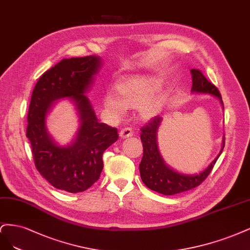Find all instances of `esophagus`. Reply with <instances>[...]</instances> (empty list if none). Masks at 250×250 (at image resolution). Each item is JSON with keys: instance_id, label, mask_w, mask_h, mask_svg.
<instances>
[{"instance_id": "esophagus-1", "label": "esophagus", "mask_w": 250, "mask_h": 250, "mask_svg": "<svg viewBox=\"0 0 250 250\" xmlns=\"http://www.w3.org/2000/svg\"><path fill=\"white\" fill-rule=\"evenodd\" d=\"M133 136V131L131 127H124L123 130H120L119 132V137L122 139H125L128 138V137H132Z\"/></svg>"}]
</instances>
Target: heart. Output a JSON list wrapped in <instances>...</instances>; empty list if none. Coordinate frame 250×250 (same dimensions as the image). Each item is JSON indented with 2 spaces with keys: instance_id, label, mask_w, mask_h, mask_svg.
<instances>
[{
  "instance_id": "1",
  "label": "heart",
  "mask_w": 250,
  "mask_h": 250,
  "mask_svg": "<svg viewBox=\"0 0 250 250\" xmlns=\"http://www.w3.org/2000/svg\"><path fill=\"white\" fill-rule=\"evenodd\" d=\"M160 85V80L152 76L124 77L114 86L116 96L106 93L103 96V104L114 116L123 115L125 109L136 108L140 119L149 120L164 107V95L156 91Z\"/></svg>"
}]
</instances>
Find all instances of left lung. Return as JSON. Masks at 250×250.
I'll list each match as a JSON object with an SVG mask.
<instances>
[{
    "label": "left lung",
    "mask_w": 250,
    "mask_h": 250,
    "mask_svg": "<svg viewBox=\"0 0 250 250\" xmlns=\"http://www.w3.org/2000/svg\"><path fill=\"white\" fill-rule=\"evenodd\" d=\"M192 75V88L193 93H204L211 94L219 99L223 106L221 94L217 87L208 81V79L203 75V72L198 69H191ZM162 123V117L156 116L150 122L141 127L140 138L143 146V157L139 164V170L141 180L147 188L152 191L164 195H173L178 193L185 192L195 188L203 183L208 175L211 173L212 169L221 155L224 147V140L222 143V148L214 160L205 170L197 174H185L173 170L169 167L161 156L158 142L157 133Z\"/></svg>",
    "instance_id": "1"
}]
</instances>
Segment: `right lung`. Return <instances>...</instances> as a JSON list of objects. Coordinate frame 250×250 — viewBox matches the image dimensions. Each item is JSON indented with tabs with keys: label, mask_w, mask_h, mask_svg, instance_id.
Here are the masks:
<instances>
[{
	"label": "right lung",
	"mask_w": 250,
	"mask_h": 250,
	"mask_svg": "<svg viewBox=\"0 0 250 250\" xmlns=\"http://www.w3.org/2000/svg\"><path fill=\"white\" fill-rule=\"evenodd\" d=\"M101 64L96 56L63 59L39 78L32 92L27 137L36 169L56 189L90 188L100 179L104 151L118 139L117 128L99 122L85 95ZM64 97L75 103L80 126L74 141L60 147L47 133L45 119L53 103Z\"/></svg>",
	"instance_id": "1"
}]
</instances>
